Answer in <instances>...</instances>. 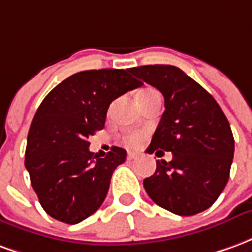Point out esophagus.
<instances>
[{
    "mask_svg": "<svg viewBox=\"0 0 252 252\" xmlns=\"http://www.w3.org/2000/svg\"><path fill=\"white\" fill-rule=\"evenodd\" d=\"M137 158V153H128V159L132 160V159H136Z\"/></svg>",
    "mask_w": 252,
    "mask_h": 252,
    "instance_id": "esophagus-1",
    "label": "esophagus"
}]
</instances>
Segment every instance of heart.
<instances>
[{
	"label": "heart",
	"instance_id": "obj_1",
	"mask_svg": "<svg viewBox=\"0 0 252 252\" xmlns=\"http://www.w3.org/2000/svg\"><path fill=\"white\" fill-rule=\"evenodd\" d=\"M153 93H157V92L153 90V89H146V90H143L142 93H140L139 97H144V95H148V94ZM143 137H144V135H143L142 132H131V133H128V135L123 137V143L126 146H128V147H137L143 142Z\"/></svg>",
	"mask_w": 252,
	"mask_h": 252
}]
</instances>
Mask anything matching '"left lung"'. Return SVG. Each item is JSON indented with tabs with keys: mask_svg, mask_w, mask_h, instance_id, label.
I'll use <instances>...</instances> for the list:
<instances>
[{
	"mask_svg": "<svg viewBox=\"0 0 252 252\" xmlns=\"http://www.w3.org/2000/svg\"><path fill=\"white\" fill-rule=\"evenodd\" d=\"M135 77L163 94L164 112L148 154L173 153L157 160V170L143 181L151 200L180 216L205 211L221 194L232 164L235 140L216 99L181 68L148 64L129 68Z\"/></svg>",
	"mask_w": 252,
	"mask_h": 252,
	"instance_id": "obj_1",
	"label": "left lung"
}]
</instances>
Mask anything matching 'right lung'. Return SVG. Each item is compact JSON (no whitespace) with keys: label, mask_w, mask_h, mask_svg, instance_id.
I'll return each mask as SVG.
<instances>
[{"label":"right lung","mask_w":252,"mask_h":252,"mask_svg":"<svg viewBox=\"0 0 252 252\" xmlns=\"http://www.w3.org/2000/svg\"><path fill=\"white\" fill-rule=\"evenodd\" d=\"M142 85L128 70H88L66 78L41 101L28 132L25 167L50 216L77 224L104 202L126 151L112 147L98 158L89 137L104 128L113 99Z\"/></svg>","instance_id":"obj_1"}]
</instances>
